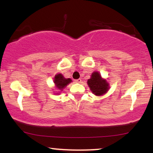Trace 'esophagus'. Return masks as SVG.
Listing matches in <instances>:
<instances>
[{
	"mask_svg": "<svg viewBox=\"0 0 153 153\" xmlns=\"http://www.w3.org/2000/svg\"><path fill=\"white\" fill-rule=\"evenodd\" d=\"M75 82H78V83H80V82H82V80L80 78L79 79H77V80H75Z\"/></svg>",
	"mask_w": 153,
	"mask_h": 153,
	"instance_id": "obj_1",
	"label": "esophagus"
}]
</instances>
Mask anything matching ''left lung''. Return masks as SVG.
<instances>
[{
    "instance_id": "obj_1",
    "label": "left lung",
    "mask_w": 153,
    "mask_h": 153,
    "mask_svg": "<svg viewBox=\"0 0 153 153\" xmlns=\"http://www.w3.org/2000/svg\"><path fill=\"white\" fill-rule=\"evenodd\" d=\"M87 83L93 94L98 96L105 94L109 88L108 83L105 79L101 78L99 72H94Z\"/></svg>"
}]
</instances>
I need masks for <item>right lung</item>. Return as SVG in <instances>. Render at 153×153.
Here are the masks:
<instances>
[{
  "instance_id": "add662e5",
  "label": "right lung",
  "mask_w": 153,
  "mask_h": 153,
  "mask_svg": "<svg viewBox=\"0 0 153 153\" xmlns=\"http://www.w3.org/2000/svg\"><path fill=\"white\" fill-rule=\"evenodd\" d=\"M71 82L72 80L71 78H65L61 73L55 75L54 78V85L59 91H62V89L65 88Z\"/></svg>"
}]
</instances>
